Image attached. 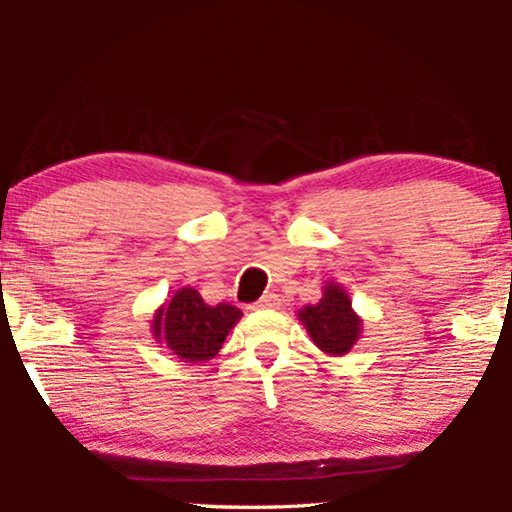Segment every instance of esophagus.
<instances>
[{
    "label": "esophagus",
    "mask_w": 512,
    "mask_h": 512,
    "mask_svg": "<svg viewBox=\"0 0 512 512\" xmlns=\"http://www.w3.org/2000/svg\"><path fill=\"white\" fill-rule=\"evenodd\" d=\"M255 308H279V296L276 293H264L260 301L255 303Z\"/></svg>",
    "instance_id": "1"
}]
</instances>
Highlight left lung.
I'll list each match as a JSON object with an SVG mask.
<instances>
[{
    "mask_svg": "<svg viewBox=\"0 0 512 512\" xmlns=\"http://www.w3.org/2000/svg\"><path fill=\"white\" fill-rule=\"evenodd\" d=\"M298 320L308 330L317 349L330 356L349 354L361 337V317L351 308V298L342 286L327 281L320 303L298 310Z\"/></svg>",
    "mask_w": 512,
    "mask_h": 512,
    "instance_id": "1",
    "label": "left lung"
}]
</instances>
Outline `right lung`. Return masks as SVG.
I'll return each mask as SVG.
<instances>
[{"mask_svg": "<svg viewBox=\"0 0 512 512\" xmlns=\"http://www.w3.org/2000/svg\"><path fill=\"white\" fill-rule=\"evenodd\" d=\"M236 305H207L195 289H180L156 310L151 332L185 363H204L219 354L226 334L240 320Z\"/></svg>", "mask_w": 512, "mask_h": 512, "instance_id": "add662e5", "label": "right lung"}]
</instances>
